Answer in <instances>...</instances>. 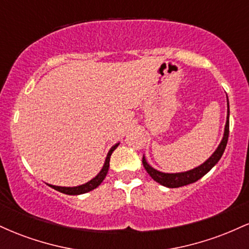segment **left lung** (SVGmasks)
Wrapping results in <instances>:
<instances>
[{"label": "left lung", "mask_w": 249, "mask_h": 249, "mask_svg": "<svg viewBox=\"0 0 249 249\" xmlns=\"http://www.w3.org/2000/svg\"><path fill=\"white\" fill-rule=\"evenodd\" d=\"M228 134H230V103H228V97H227V121H226V125H225L224 137H222L219 146L216 147V150L214 151L212 156H211L206 161L202 162L201 165H199L198 167L193 168V170L186 171V172H179V173L160 172V171L156 170V168L151 166V165L146 161L145 157H142V165H144L145 170L147 171V173L150 174L151 178H152L154 181L159 182V184L165 187L176 188V187L185 186V185H188V184H192V182H196V180L202 178L205 174L210 172V171L212 170L216 164H218L220 158H221L222 154H224L226 145H227Z\"/></svg>", "instance_id": "8db88e82"}]
</instances>
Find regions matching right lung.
Here are the masks:
<instances>
[{
  "label": "right lung",
  "instance_id": "obj_1",
  "mask_svg": "<svg viewBox=\"0 0 249 249\" xmlns=\"http://www.w3.org/2000/svg\"><path fill=\"white\" fill-rule=\"evenodd\" d=\"M118 145H119V142H117V144H115L112 147L110 148V151H108L107 159H105V162H104V165H103L102 170L99 171V173L97 174L95 178L91 179L90 181L85 182V184H83V185H79V186H73V187L55 186V185H49V186L53 187V190L58 191V192L64 193V194H69V196H78V194H84V193L90 192V191L95 190L96 187H98L99 185L102 184V181L105 179V177H107L108 167H110V157H111V154H112L113 151L118 147Z\"/></svg>",
  "mask_w": 249,
  "mask_h": 249
}]
</instances>
